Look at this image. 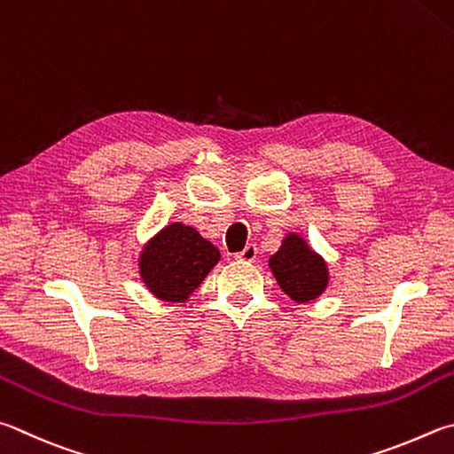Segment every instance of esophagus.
Listing matches in <instances>:
<instances>
[{
    "mask_svg": "<svg viewBox=\"0 0 454 454\" xmlns=\"http://www.w3.org/2000/svg\"><path fill=\"white\" fill-rule=\"evenodd\" d=\"M255 255H258V248H255V244H248L242 252H238L234 258L242 260V262H254Z\"/></svg>",
    "mask_w": 454,
    "mask_h": 454,
    "instance_id": "34e87169",
    "label": "esophagus"
}]
</instances>
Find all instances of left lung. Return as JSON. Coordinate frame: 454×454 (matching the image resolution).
<instances>
[{
  "instance_id": "left-lung-1",
  "label": "left lung",
  "mask_w": 454,
  "mask_h": 454,
  "mask_svg": "<svg viewBox=\"0 0 454 454\" xmlns=\"http://www.w3.org/2000/svg\"><path fill=\"white\" fill-rule=\"evenodd\" d=\"M278 284L295 301H309L325 290L327 268L298 236H287L270 258Z\"/></svg>"
}]
</instances>
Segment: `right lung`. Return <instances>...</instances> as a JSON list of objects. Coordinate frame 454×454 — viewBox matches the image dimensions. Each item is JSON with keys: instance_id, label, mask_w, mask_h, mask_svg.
I'll return each mask as SVG.
<instances>
[{"instance_id": "1", "label": "right lung", "mask_w": 454, "mask_h": 454, "mask_svg": "<svg viewBox=\"0 0 454 454\" xmlns=\"http://www.w3.org/2000/svg\"><path fill=\"white\" fill-rule=\"evenodd\" d=\"M216 246L191 226L170 224L146 246L141 255V274L156 298L186 300L216 266Z\"/></svg>"}]
</instances>
